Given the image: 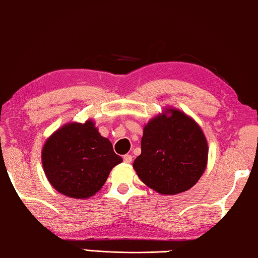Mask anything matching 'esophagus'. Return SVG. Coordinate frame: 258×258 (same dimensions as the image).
<instances>
[{"label": "esophagus", "instance_id": "obj_1", "mask_svg": "<svg viewBox=\"0 0 258 258\" xmlns=\"http://www.w3.org/2000/svg\"><path fill=\"white\" fill-rule=\"evenodd\" d=\"M122 158H124V162L125 163H131V162H132V156H131V155H128V154H126V155H124V157H122Z\"/></svg>", "mask_w": 258, "mask_h": 258}]
</instances>
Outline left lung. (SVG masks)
<instances>
[{"mask_svg":"<svg viewBox=\"0 0 258 258\" xmlns=\"http://www.w3.org/2000/svg\"><path fill=\"white\" fill-rule=\"evenodd\" d=\"M144 128L141 155L133 163L139 178L161 194L174 195L193 187L207 166L208 144L202 130L179 110L170 109Z\"/></svg>","mask_w":258,"mask_h":258,"instance_id":"left-lung-1","label":"left lung"}]
</instances>
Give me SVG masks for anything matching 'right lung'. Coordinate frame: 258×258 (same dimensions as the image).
<instances>
[{
	"instance_id": "1",
	"label": "right lung",
	"mask_w": 258,
	"mask_h": 258,
	"mask_svg": "<svg viewBox=\"0 0 258 258\" xmlns=\"http://www.w3.org/2000/svg\"><path fill=\"white\" fill-rule=\"evenodd\" d=\"M121 162L111 142L101 136L92 120L64 125L42 149L49 182L72 199L91 198L104 185L112 167Z\"/></svg>"
}]
</instances>
